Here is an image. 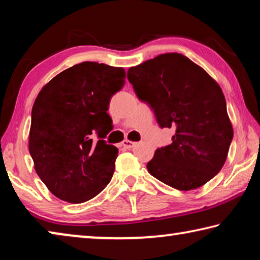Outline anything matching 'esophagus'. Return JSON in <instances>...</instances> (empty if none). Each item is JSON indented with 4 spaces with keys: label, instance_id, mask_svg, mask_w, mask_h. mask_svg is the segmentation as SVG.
<instances>
[{
    "label": "esophagus",
    "instance_id": "1",
    "mask_svg": "<svg viewBox=\"0 0 260 260\" xmlns=\"http://www.w3.org/2000/svg\"><path fill=\"white\" fill-rule=\"evenodd\" d=\"M135 144H136L135 142H132V141H129V140H125V141H122L121 146L125 149H132L135 146Z\"/></svg>",
    "mask_w": 260,
    "mask_h": 260
}]
</instances>
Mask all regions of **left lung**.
I'll return each mask as SVG.
<instances>
[{
    "instance_id": "8db88e82",
    "label": "left lung",
    "mask_w": 260,
    "mask_h": 260,
    "mask_svg": "<svg viewBox=\"0 0 260 260\" xmlns=\"http://www.w3.org/2000/svg\"><path fill=\"white\" fill-rule=\"evenodd\" d=\"M127 78L138 99L161 128H173L172 143L157 149L147 169L178 190H191L219 173L233 140L221 88L188 57L171 52L135 68Z\"/></svg>"
}]
</instances>
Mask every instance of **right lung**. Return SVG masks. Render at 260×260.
<instances>
[{
  "instance_id": "obj_1",
  "label": "right lung",
  "mask_w": 260,
  "mask_h": 260,
  "mask_svg": "<svg viewBox=\"0 0 260 260\" xmlns=\"http://www.w3.org/2000/svg\"><path fill=\"white\" fill-rule=\"evenodd\" d=\"M125 85V70L82 61L57 74L32 109L29 153L56 197L83 203L108 186L118 149L104 139L112 124L110 100Z\"/></svg>"
}]
</instances>
